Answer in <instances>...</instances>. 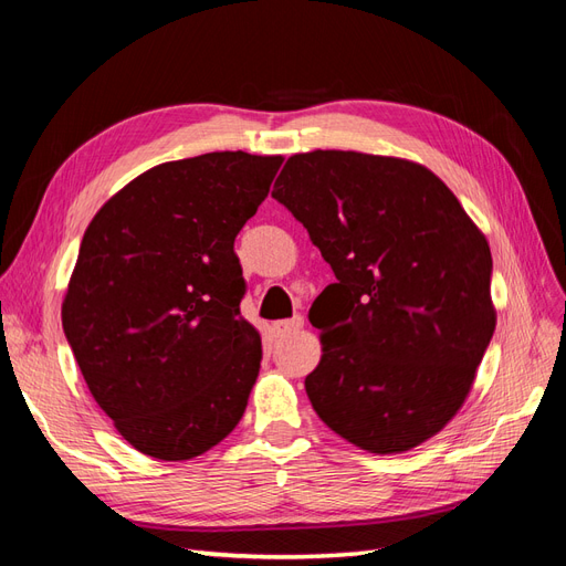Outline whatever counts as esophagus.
Instances as JSON below:
<instances>
[{
  "label": "esophagus",
  "instance_id": "34e87169",
  "mask_svg": "<svg viewBox=\"0 0 566 566\" xmlns=\"http://www.w3.org/2000/svg\"><path fill=\"white\" fill-rule=\"evenodd\" d=\"M302 325H304V318L302 316H293V318H285V321L273 323V331H276V335H281V337H287V335L300 333Z\"/></svg>",
  "mask_w": 566,
  "mask_h": 566
}]
</instances>
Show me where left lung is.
I'll use <instances>...</instances> for the list:
<instances>
[{
  "label": "left lung",
  "mask_w": 566,
  "mask_h": 566,
  "mask_svg": "<svg viewBox=\"0 0 566 566\" xmlns=\"http://www.w3.org/2000/svg\"><path fill=\"white\" fill-rule=\"evenodd\" d=\"M271 196L337 279L310 312L323 356L304 387L318 418L370 453L420 447L465 403L495 331L484 233L401 158L297 153Z\"/></svg>",
  "instance_id": "obj_1"
}]
</instances>
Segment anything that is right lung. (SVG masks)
<instances>
[{"mask_svg": "<svg viewBox=\"0 0 566 566\" xmlns=\"http://www.w3.org/2000/svg\"><path fill=\"white\" fill-rule=\"evenodd\" d=\"M281 163L221 150L156 165L84 231L63 333L92 397L136 451L191 460L241 422L262 337L241 316L233 241Z\"/></svg>", "mask_w": 566, "mask_h": 566, "instance_id": "add662e5", "label": "right lung"}]
</instances>
